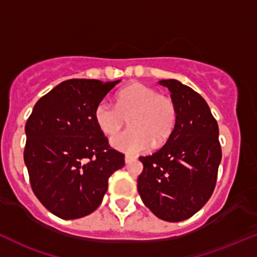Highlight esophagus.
<instances>
[{"label": "esophagus", "instance_id": "1", "mask_svg": "<svg viewBox=\"0 0 257 257\" xmlns=\"http://www.w3.org/2000/svg\"><path fill=\"white\" fill-rule=\"evenodd\" d=\"M134 157L133 156H129V155H125V157H124V161H125V163H129L131 161H133Z\"/></svg>", "mask_w": 257, "mask_h": 257}]
</instances>
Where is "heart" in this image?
<instances>
[{
    "mask_svg": "<svg viewBox=\"0 0 257 257\" xmlns=\"http://www.w3.org/2000/svg\"><path fill=\"white\" fill-rule=\"evenodd\" d=\"M128 117L129 129L111 139L115 150L135 155L168 138L177 119L173 100L152 87L133 83L115 95V106L102 100L94 109V120L105 135H113Z\"/></svg>",
    "mask_w": 257,
    "mask_h": 257,
    "instance_id": "heart-1",
    "label": "heart"
}]
</instances>
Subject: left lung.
<instances>
[{
  "label": "left lung",
  "instance_id": "obj_1",
  "mask_svg": "<svg viewBox=\"0 0 257 257\" xmlns=\"http://www.w3.org/2000/svg\"><path fill=\"white\" fill-rule=\"evenodd\" d=\"M159 84L171 91L177 119L165 145L150 156L139 157L144 170L138 191L155 216L180 222L195 215L216 187L222 159L218 124L206 101L191 87L176 79Z\"/></svg>",
  "mask_w": 257,
  "mask_h": 257
}]
</instances>
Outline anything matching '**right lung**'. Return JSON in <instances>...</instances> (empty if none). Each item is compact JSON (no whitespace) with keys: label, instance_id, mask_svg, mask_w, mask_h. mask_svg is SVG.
Here are the masks:
<instances>
[{"label":"right lung","instance_id":"add662e5","mask_svg":"<svg viewBox=\"0 0 257 257\" xmlns=\"http://www.w3.org/2000/svg\"><path fill=\"white\" fill-rule=\"evenodd\" d=\"M119 81H62L28 118L24 162L30 184L41 204L60 218L94 212L111 174L124 166V155L109 148L94 120L95 107Z\"/></svg>","mask_w":257,"mask_h":257}]
</instances>
